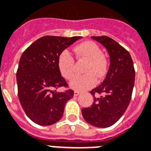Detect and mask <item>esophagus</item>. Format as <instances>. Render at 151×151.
Here are the masks:
<instances>
[{
  "instance_id": "esophagus-1",
  "label": "esophagus",
  "mask_w": 151,
  "mask_h": 151,
  "mask_svg": "<svg viewBox=\"0 0 151 151\" xmlns=\"http://www.w3.org/2000/svg\"><path fill=\"white\" fill-rule=\"evenodd\" d=\"M80 93H81L79 92V91H74V93H73V94H74V96H78Z\"/></svg>"
}]
</instances>
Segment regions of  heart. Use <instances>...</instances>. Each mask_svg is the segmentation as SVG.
<instances>
[{
	"label": "heart",
	"instance_id": "obj_1",
	"mask_svg": "<svg viewBox=\"0 0 151 151\" xmlns=\"http://www.w3.org/2000/svg\"><path fill=\"white\" fill-rule=\"evenodd\" d=\"M76 58L86 61L83 72L86 74L76 76L71 80L70 86L77 90L90 89L96 84V78L101 79L106 74L107 58L102 54L101 49L93 41H86L74 49ZM61 74L65 79H71L74 74L75 62L68 50L62 51L58 61Z\"/></svg>",
	"mask_w": 151,
	"mask_h": 151
}]
</instances>
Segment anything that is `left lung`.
Segmentation results:
<instances>
[{"instance_id":"left-lung-1","label":"left lung","mask_w":151,"mask_h":151,"mask_svg":"<svg viewBox=\"0 0 151 151\" xmlns=\"http://www.w3.org/2000/svg\"><path fill=\"white\" fill-rule=\"evenodd\" d=\"M91 37L106 49L110 64L102 83L90 91L94 101L82 109L81 114L90 125L106 128L117 122L129 106L134 85V67L129 52L117 41L106 36Z\"/></svg>"}]
</instances>
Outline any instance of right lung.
Listing matches in <instances>:
<instances>
[{
    "label": "right lung",
    "mask_w": 151,
    "mask_h": 151,
    "mask_svg": "<svg viewBox=\"0 0 151 151\" xmlns=\"http://www.w3.org/2000/svg\"><path fill=\"white\" fill-rule=\"evenodd\" d=\"M81 37L45 36L24 50L17 71L18 98L26 115L36 124L50 126L61 118L73 90L58 92L68 84L59 70L61 52Z\"/></svg>",
    "instance_id": "obj_1"
}]
</instances>
